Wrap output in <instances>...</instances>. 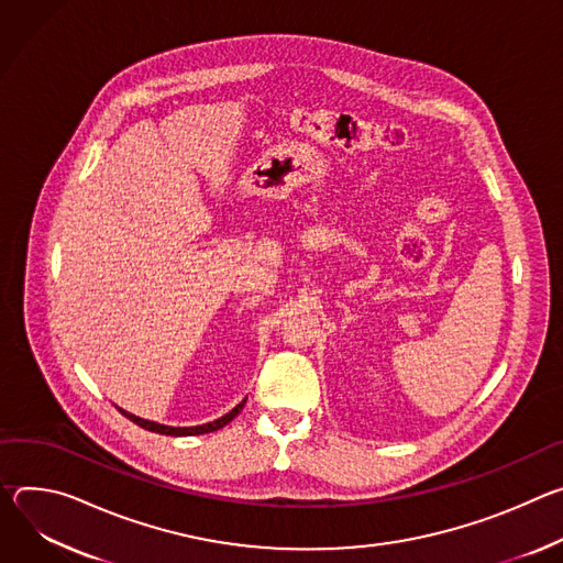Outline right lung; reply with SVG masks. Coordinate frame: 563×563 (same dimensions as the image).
Segmentation results:
<instances>
[{"instance_id":"add662e5","label":"right lung","mask_w":563,"mask_h":563,"mask_svg":"<svg viewBox=\"0 0 563 563\" xmlns=\"http://www.w3.org/2000/svg\"><path fill=\"white\" fill-rule=\"evenodd\" d=\"M243 405H245V400H241L232 411H228L225 416H221V418H217V420H212V422H206V424H197V427H169V424H161V422H154V420H145V418H139V416H134V413H130V411H124V409H120L118 407V411L122 413V416H128L132 422H136L139 427H143V429H147V431H156V433H165V435H199V433H210V431H217V429H221V427H225L241 409H243Z\"/></svg>"}]
</instances>
